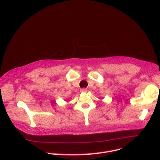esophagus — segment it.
Wrapping results in <instances>:
<instances>
[{
  "instance_id": "34e87169",
  "label": "esophagus",
  "mask_w": 160,
  "mask_h": 160,
  "mask_svg": "<svg viewBox=\"0 0 160 160\" xmlns=\"http://www.w3.org/2000/svg\"><path fill=\"white\" fill-rule=\"evenodd\" d=\"M80 92L82 93H85V92H87V89L85 88H83L80 89Z\"/></svg>"
}]
</instances>
